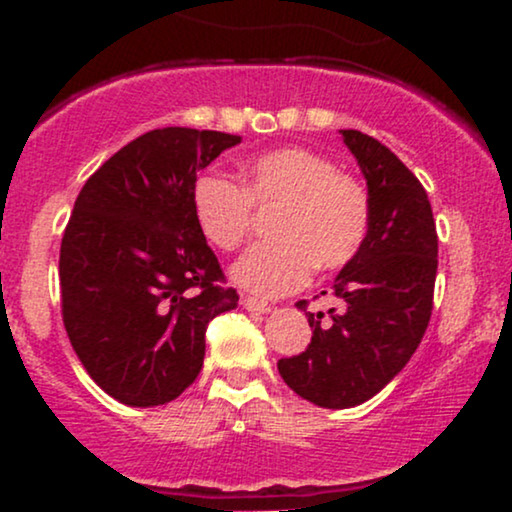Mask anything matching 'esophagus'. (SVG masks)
<instances>
[{
	"label": "esophagus",
	"mask_w": 512,
	"mask_h": 512,
	"mask_svg": "<svg viewBox=\"0 0 512 512\" xmlns=\"http://www.w3.org/2000/svg\"><path fill=\"white\" fill-rule=\"evenodd\" d=\"M240 303H243V308L250 310V313H262L264 315V313H269V310H272V305L260 301V298H252V296H245Z\"/></svg>",
	"instance_id": "esophagus-1"
}]
</instances>
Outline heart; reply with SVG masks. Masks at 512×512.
Masks as SVG:
<instances>
[{"instance_id":"1","label":"heart","mask_w":512,"mask_h":512,"mask_svg":"<svg viewBox=\"0 0 512 512\" xmlns=\"http://www.w3.org/2000/svg\"><path fill=\"white\" fill-rule=\"evenodd\" d=\"M252 207H279L269 221L274 238L252 245L231 267V279L260 298L301 289L313 267H344L368 236L370 204L361 182L301 146L248 158L240 187L221 173L192 182V214L214 248L231 252L243 243Z\"/></svg>"}]
</instances>
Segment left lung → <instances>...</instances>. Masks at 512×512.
<instances>
[{"mask_svg":"<svg viewBox=\"0 0 512 512\" xmlns=\"http://www.w3.org/2000/svg\"><path fill=\"white\" fill-rule=\"evenodd\" d=\"M339 134L366 178L368 236L332 284L342 310H327V325L322 313H305L313 327L308 349L276 363L296 395L325 409L368 402L407 366L431 320L438 272L424 185L378 139L358 129Z\"/></svg>","mask_w":512,"mask_h":512,"instance_id":"1","label":"left lung"}]
</instances>
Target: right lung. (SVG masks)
I'll return each instance as SVG.
<instances>
[{
	"instance_id": "right-lung-1",
	"label": "right lung",
	"mask_w": 512,
	"mask_h": 512,
	"mask_svg": "<svg viewBox=\"0 0 512 512\" xmlns=\"http://www.w3.org/2000/svg\"><path fill=\"white\" fill-rule=\"evenodd\" d=\"M236 134L163 127L110 156L62 238V317L93 383L127 407L173 402L202 370L209 320L238 308L192 214V182Z\"/></svg>"
}]
</instances>
